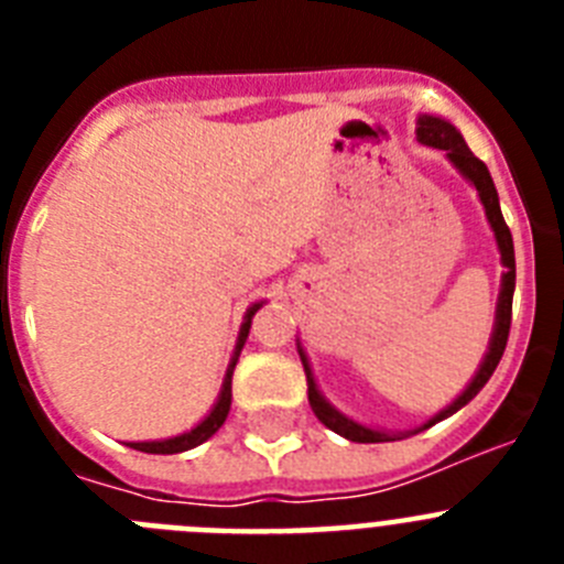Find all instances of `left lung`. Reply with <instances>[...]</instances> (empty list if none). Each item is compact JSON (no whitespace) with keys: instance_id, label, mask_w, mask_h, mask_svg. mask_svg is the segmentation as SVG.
<instances>
[{"instance_id":"8db88e82","label":"left lung","mask_w":564,"mask_h":564,"mask_svg":"<svg viewBox=\"0 0 564 564\" xmlns=\"http://www.w3.org/2000/svg\"><path fill=\"white\" fill-rule=\"evenodd\" d=\"M417 141L426 143V147L443 149V152H446V158L455 163L457 172H460L463 177H466V181L477 188L482 208H486L488 223H491V228H495L497 248H500L502 265H506V273H502V288H500V302H497L495 333H491V341H488V352H486V358H482L480 370H477V376L471 378V383H468L466 390H463V395H457V401H452L446 410L437 412L432 421H426L421 426V430H430V426H435L437 421L455 415L460 406H466V403L471 401V398H475L477 392L482 390V387H486L488 378L495 376L497 364H500L502 352H506L508 330H511V299H514L517 265H514V239H511V231H508L506 220H502L500 197H497L495 181H491V174H488L486 163H482L480 158H475V152H471V149L466 147V141H463V134L457 132V129L452 127L449 121L435 118V115H421V118H417ZM299 356H302V364H305L307 401H311V410L316 412L318 421L325 423L327 430L336 432V435L347 437V441H352V443H387V441H401V437H410V435H415V432H421V430H415V432H381V430H370V426H361V423L350 421V417L341 415L336 406H330V403L325 401V395L318 392L316 381H313V372H311V364H307V356L302 350H299Z\"/></svg>"}]
</instances>
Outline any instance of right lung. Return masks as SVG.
<instances>
[{"label": "right lung", "mask_w": 564, "mask_h": 564, "mask_svg": "<svg viewBox=\"0 0 564 564\" xmlns=\"http://www.w3.org/2000/svg\"><path fill=\"white\" fill-rule=\"evenodd\" d=\"M259 307H262V302H257V305L248 307L246 322H242V327H239V338H237V347H234L231 364H228V370H226V381H223L220 398H217V403H214V410L206 415V421L197 423V426H194L192 432H183V435H177V437H166V441L129 443L132 449L149 452V455H177V452H186V449H194V446H200V443H206L208 437L214 435V432L220 430L223 423H226V417H228V410H231V376H234V367H237V358H239V352H242V344H246L248 330H251V318H253V313L259 311Z\"/></svg>", "instance_id": "1"}]
</instances>
